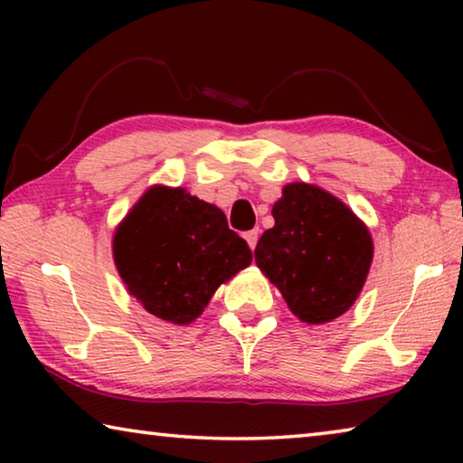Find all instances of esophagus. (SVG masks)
Instances as JSON below:
<instances>
[{
  "instance_id": "1",
  "label": "esophagus",
  "mask_w": 463,
  "mask_h": 463,
  "mask_svg": "<svg viewBox=\"0 0 463 463\" xmlns=\"http://www.w3.org/2000/svg\"><path fill=\"white\" fill-rule=\"evenodd\" d=\"M245 239L249 242V247L255 249L257 247V241H260V229H253V231L245 232Z\"/></svg>"
}]
</instances>
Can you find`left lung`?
Masks as SVG:
<instances>
[{"mask_svg":"<svg viewBox=\"0 0 463 463\" xmlns=\"http://www.w3.org/2000/svg\"><path fill=\"white\" fill-rule=\"evenodd\" d=\"M271 214L276 224L261 234L255 261L289 310L308 325L347 312L372 265L367 226L333 194L310 184H288Z\"/></svg>","mask_w":463,"mask_h":463,"instance_id":"1","label":"left lung"}]
</instances>
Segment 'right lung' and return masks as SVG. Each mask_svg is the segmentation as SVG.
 Here are the masks:
<instances>
[{
    "mask_svg": "<svg viewBox=\"0 0 463 463\" xmlns=\"http://www.w3.org/2000/svg\"><path fill=\"white\" fill-rule=\"evenodd\" d=\"M114 263L128 292L156 318L190 325L216 288L253 261L214 203L184 187L153 185L112 241Z\"/></svg>",
    "mask_w": 463,
    "mask_h": 463,
    "instance_id": "add662e5",
    "label": "right lung"
}]
</instances>
